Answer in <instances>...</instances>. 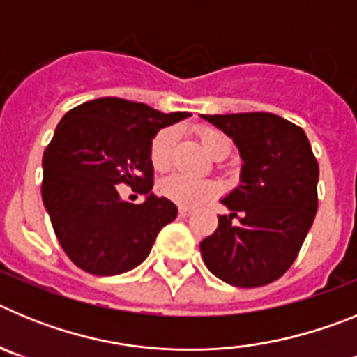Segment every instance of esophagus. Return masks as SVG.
Wrapping results in <instances>:
<instances>
[{"label": "esophagus", "mask_w": 357, "mask_h": 357, "mask_svg": "<svg viewBox=\"0 0 357 357\" xmlns=\"http://www.w3.org/2000/svg\"><path fill=\"white\" fill-rule=\"evenodd\" d=\"M189 214H191V211H189L188 207H181V209H178V216L181 218H188Z\"/></svg>", "instance_id": "1"}]
</instances>
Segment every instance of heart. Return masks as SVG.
I'll return each instance as SVG.
<instances>
[{
    "mask_svg": "<svg viewBox=\"0 0 357 357\" xmlns=\"http://www.w3.org/2000/svg\"><path fill=\"white\" fill-rule=\"evenodd\" d=\"M198 141L202 148L213 159H223L232 150V143L227 134L214 127H198ZM176 134L172 128H164L153 137L150 144V162L157 172H164L172 166ZM160 191L169 200L181 204L182 207H198L218 193V185L211 181H198L182 173L166 176L160 182Z\"/></svg>",
    "mask_w": 357,
    "mask_h": 357,
    "instance_id": "1",
    "label": "heart"
}]
</instances>
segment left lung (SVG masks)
Wrapping results in <instances>:
<instances>
[{"label":"left lung","mask_w":357,"mask_h":357,"mask_svg":"<svg viewBox=\"0 0 357 357\" xmlns=\"http://www.w3.org/2000/svg\"><path fill=\"white\" fill-rule=\"evenodd\" d=\"M241 155V184L222 204L214 234L200 243L204 263L238 288L270 284L288 272L318 209V162L307 135L270 112L202 114ZM238 218V223L231 220Z\"/></svg>","instance_id":"8db88e82"}]
</instances>
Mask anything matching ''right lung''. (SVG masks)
<instances>
[{"label":"right lung","mask_w":357,"mask_h":357,"mask_svg":"<svg viewBox=\"0 0 357 357\" xmlns=\"http://www.w3.org/2000/svg\"><path fill=\"white\" fill-rule=\"evenodd\" d=\"M189 112L151 109L121 98L75 107L56 125L43 155V202L69 259L93 275H119L139 266L176 206L151 193L150 144L157 132ZM147 195L121 200L115 185Z\"/></svg>","instance_id":"obj_1"}]
</instances>
